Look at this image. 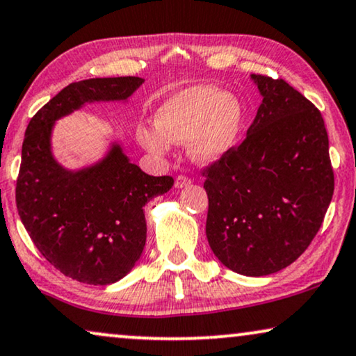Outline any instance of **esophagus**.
Listing matches in <instances>:
<instances>
[{
    "label": "esophagus",
    "mask_w": 356,
    "mask_h": 356,
    "mask_svg": "<svg viewBox=\"0 0 356 356\" xmlns=\"http://www.w3.org/2000/svg\"><path fill=\"white\" fill-rule=\"evenodd\" d=\"M188 184H191V179L186 177V175H179V177L175 179V188H182V187H187Z\"/></svg>",
    "instance_id": "1"
}]
</instances>
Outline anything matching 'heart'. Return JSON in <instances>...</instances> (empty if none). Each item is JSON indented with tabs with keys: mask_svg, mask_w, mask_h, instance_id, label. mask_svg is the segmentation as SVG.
<instances>
[{
	"mask_svg": "<svg viewBox=\"0 0 356 356\" xmlns=\"http://www.w3.org/2000/svg\"><path fill=\"white\" fill-rule=\"evenodd\" d=\"M244 107L215 86H192L170 96L156 112V129L138 127L136 138L149 153L163 156L169 143L188 141L193 163L210 165L238 145Z\"/></svg>",
	"mask_w": 356,
	"mask_h": 356,
	"instance_id": "1",
	"label": "heart"
}]
</instances>
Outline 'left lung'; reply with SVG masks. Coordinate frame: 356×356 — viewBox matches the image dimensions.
I'll use <instances>...</instances> for the list:
<instances>
[{"label":"left lung","mask_w":356,"mask_h":356,"mask_svg":"<svg viewBox=\"0 0 356 356\" xmlns=\"http://www.w3.org/2000/svg\"><path fill=\"white\" fill-rule=\"evenodd\" d=\"M262 104L248 136L203 170L207 239L245 277L295 262L319 231L334 193L324 118L283 79L250 74Z\"/></svg>","instance_id":"8db88e82"}]
</instances>
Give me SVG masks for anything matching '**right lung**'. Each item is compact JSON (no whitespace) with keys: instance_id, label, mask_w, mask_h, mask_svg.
I'll list each match as a JSON object with an SVG mask.
<instances>
[{"instance_id":"add662e5","label":"right lung","mask_w":356,"mask_h":356,"mask_svg":"<svg viewBox=\"0 0 356 356\" xmlns=\"http://www.w3.org/2000/svg\"><path fill=\"white\" fill-rule=\"evenodd\" d=\"M145 79L136 76L71 83L27 125L16 184L19 216L32 243L56 270L88 285L122 280L146 243L143 207L174 186L170 175H148L113 141L97 163L66 169L51 153L61 117L92 102L129 101Z\"/></svg>"}]
</instances>
